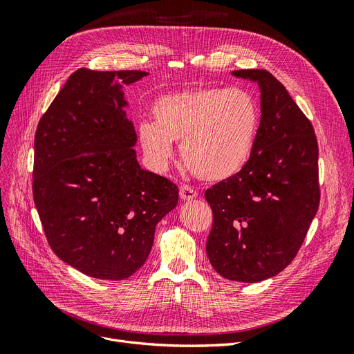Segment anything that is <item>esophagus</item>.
Returning a JSON list of instances; mask_svg holds the SVG:
<instances>
[{"label":"esophagus","mask_w":354,"mask_h":354,"mask_svg":"<svg viewBox=\"0 0 354 354\" xmlns=\"http://www.w3.org/2000/svg\"><path fill=\"white\" fill-rule=\"evenodd\" d=\"M196 192L189 187V186H181L180 187V198L183 201H194L196 198Z\"/></svg>","instance_id":"1"}]
</instances>
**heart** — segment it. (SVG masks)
Segmentation results:
<instances>
[{
  "label": "heart",
  "mask_w": 354,
  "mask_h": 354,
  "mask_svg": "<svg viewBox=\"0 0 354 354\" xmlns=\"http://www.w3.org/2000/svg\"><path fill=\"white\" fill-rule=\"evenodd\" d=\"M153 122L138 127L149 164L162 171L180 143L183 162L203 181H223L250 162L260 128L259 104L243 88L199 87L160 95Z\"/></svg>",
  "instance_id": "obj_1"
}]
</instances>
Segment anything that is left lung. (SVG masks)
Masks as SVG:
<instances>
[{"mask_svg": "<svg viewBox=\"0 0 354 354\" xmlns=\"http://www.w3.org/2000/svg\"><path fill=\"white\" fill-rule=\"evenodd\" d=\"M232 75L259 85L261 120L250 162L205 192L207 254L223 277L254 283L281 273L306 238L319 207V151L312 124L270 72Z\"/></svg>", "mask_w": 354, "mask_h": 354, "instance_id": "8db88e82", "label": "left lung"}]
</instances>
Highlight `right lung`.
Returning a JSON list of instances; mask_svg holds the SVG:
<instances>
[{"mask_svg": "<svg viewBox=\"0 0 354 354\" xmlns=\"http://www.w3.org/2000/svg\"><path fill=\"white\" fill-rule=\"evenodd\" d=\"M143 71L78 69L39 120L34 201L51 250L95 279L122 281L152 250L178 187L140 167L124 88Z\"/></svg>", "mask_w": 354, "mask_h": 354, "instance_id": "1", "label": "right lung"}]
</instances>
